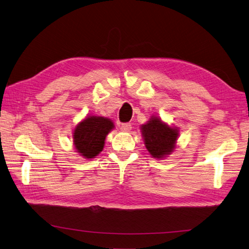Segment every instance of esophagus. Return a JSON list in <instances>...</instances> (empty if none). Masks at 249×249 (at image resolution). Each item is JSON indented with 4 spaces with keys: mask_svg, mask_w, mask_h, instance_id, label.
<instances>
[{
    "mask_svg": "<svg viewBox=\"0 0 249 249\" xmlns=\"http://www.w3.org/2000/svg\"><path fill=\"white\" fill-rule=\"evenodd\" d=\"M121 129L123 131H130L131 129V124L130 123H123L121 124Z\"/></svg>",
    "mask_w": 249,
    "mask_h": 249,
    "instance_id": "obj_1",
    "label": "esophagus"
}]
</instances>
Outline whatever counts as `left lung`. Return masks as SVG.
<instances>
[{"label":"left lung","instance_id":"left-lung-1","mask_svg":"<svg viewBox=\"0 0 249 249\" xmlns=\"http://www.w3.org/2000/svg\"><path fill=\"white\" fill-rule=\"evenodd\" d=\"M142 136L145 147L154 158H163L175 148L178 130L163 123L158 118H152L142 125Z\"/></svg>","mask_w":249,"mask_h":249}]
</instances>
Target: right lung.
Returning a JSON list of instances; mask_svg holds the SVG:
<instances>
[{
	"label": "right lung",
	"mask_w": 249,
	"mask_h": 249,
	"mask_svg": "<svg viewBox=\"0 0 249 249\" xmlns=\"http://www.w3.org/2000/svg\"><path fill=\"white\" fill-rule=\"evenodd\" d=\"M112 128L113 123L109 119L103 117L86 118L74 129L75 148L85 158H94L103 151L106 136Z\"/></svg>",
	"instance_id": "right-lung-1"
}]
</instances>
